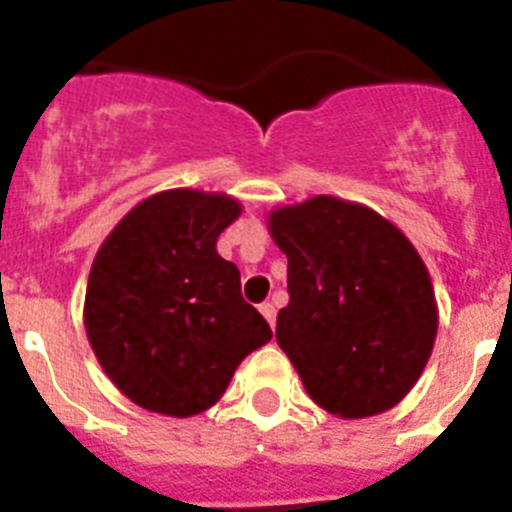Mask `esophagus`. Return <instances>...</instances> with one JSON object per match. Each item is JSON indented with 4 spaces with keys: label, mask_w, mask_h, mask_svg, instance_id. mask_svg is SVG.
<instances>
[{
    "label": "esophagus",
    "mask_w": 512,
    "mask_h": 512,
    "mask_svg": "<svg viewBox=\"0 0 512 512\" xmlns=\"http://www.w3.org/2000/svg\"><path fill=\"white\" fill-rule=\"evenodd\" d=\"M259 310H261V315H264V318H266V323L271 325V330H274V325H277V307L271 305V302H264V305H261Z\"/></svg>",
    "instance_id": "esophagus-1"
}]
</instances>
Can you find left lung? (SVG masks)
I'll list each match as a JSON object with an SVG mask.
<instances>
[{"label": "left lung", "instance_id": "1", "mask_svg": "<svg viewBox=\"0 0 512 512\" xmlns=\"http://www.w3.org/2000/svg\"><path fill=\"white\" fill-rule=\"evenodd\" d=\"M266 225L289 264L277 343L310 400L343 420L395 408L438 333L431 274L408 235L333 194L274 207Z\"/></svg>", "mask_w": 512, "mask_h": 512}]
</instances>
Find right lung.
Returning a JSON list of instances; mask_svg holds the SVG:
<instances>
[{
  "label": "right lung",
  "mask_w": 512,
  "mask_h": 512,
  "mask_svg": "<svg viewBox=\"0 0 512 512\" xmlns=\"http://www.w3.org/2000/svg\"><path fill=\"white\" fill-rule=\"evenodd\" d=\"M243 212L225 192L164 189L104 238L89 271L84 328L99 366L138 408L192 418L271 341L241 297V271L217 238Z\"/></svg>",
  "instance_id": "right-lung-1"
}]
</instances>
